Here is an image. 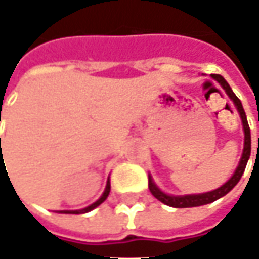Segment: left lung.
Masks as SVG:
<instances>
[{
  "instance_id": "8db88e82",
  "label": "left lung",
  "mask_w": 259,
  "mask_h": 259,
  "mask_svg": "<svg viewBox=\"0 0 259 259\" xmlns=\"http://www.w3.org/2000/svg\"><path fill=\"white\" fill-rule=\"evenodd\" d=\"M215 81L218 82L224 90L227 93V96L233 101V104L236 106L239 115H240V120H242V124H243V133H245V142H243V153H242V157H240V161L234 170V174L231 175V178L223 184L220 188L217 190H212V191H207V193H200V194H185V196H172V194H167L164 191H161L155 182L151 175H148V188L151 191L154 197L157 200H160L161 203L170 206V207H197V206H203V204H209L215 200L221 199L225 194H228L236 185L237 182L240 181V178L243 175L245 169H246L247 160L250 157V129H249V124H247V118L246 114H245V109L242 106V102L239 101V98L234 95V92L231 90L230 84L224 80V77L218 75V74H212L210 75ZM258 150H259V139H258Z\"/></svg>"
}]
</instances>
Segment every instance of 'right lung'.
Segmentation results:
<instances>
[{
	"instance_id": "1",
	"label": "right lung",
	"mask_w": 259,
	"mask_h": 259,
	"mask_svg": "<svg viewBox=\"0 0 259 259\" xmlns=\"http://www.w3.org/2000/svg\"><path fill=\"white\" fill-rule=\"evenodd\" d=\"M0 150H1V139H0ZM3 160H4V158H3ZM109 190H111V184H109V178H108V181H106V187H105V190H104V193H102V196L96 200L95 203H92L90 206H87V207H84V209H80V210H60L59 213H75V215H78V213H87V212L93 210L95 207H98L99 204H102V203L105 201L106 197H108V194H109Z\"/></svg>"
}]
</instances>
